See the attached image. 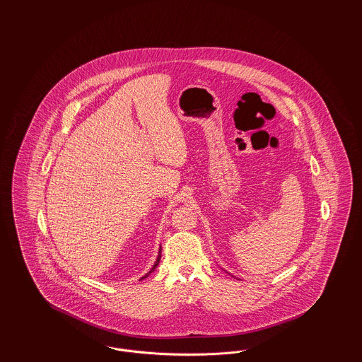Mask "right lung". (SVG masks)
<instances>
[{"instance_id": "right-lung-1", "label": "right lung", "mask_w": 362, "mask_h": 362, "mask_svg": "<svg viewBox=\"0 0 362 362\" xmlns=\"http://www.w3.org/2000/svg\"><path fill=\"white\" fill-rule=\"evenodd\" d=\"M160 259H161V245H160V250H158V255H157V259H156L155 264L152 266V269L145 274L144 276H141V279H144V278H146V276H149L151 273H153L155 272L156 267H157V264H158V262H160Z\"/></svg>"}]
</instances>
